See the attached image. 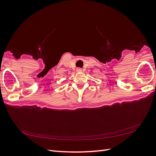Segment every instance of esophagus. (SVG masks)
<instances>
[{
    "mask_svg": "<svg viewBox=\"0 0 156 156\" xmlns=\"http://www.w3.org/2000/svg\"><path fill=\"white\" fill-rule=\"evenodd\" d=\"M77 72H82V69L81 68H77Z\"/></svg>",
    "mask_w": 156,
    "mask_h": 156,
    "instance_id": "1",
    "label": "esophagus"
}]
</instances>
